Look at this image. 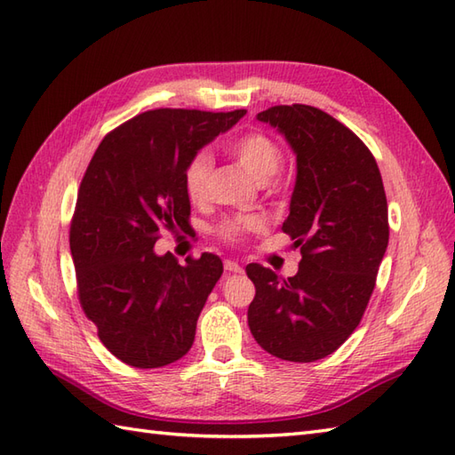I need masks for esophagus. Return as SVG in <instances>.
<instances>
[{
  "instance_id": "34e87169",
  "label": "esophagus",
  "mask_w": 455,
  "mask_h": 455,
  "mask_svg": "<svg viewBox=\"0 0 455 455\" xmlns=\"http://www.w3.org/2000/svg\"><path fill=\"white\" fill-rule=\"evenodd\" d=\"M224 268H226L228 272H241V267L237 265L235 260H226V262H224Z\"/></svg>"
}]
</instances>
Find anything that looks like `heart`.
<instances>
[{
	"label": "heart",
	"mask_w": 455,
	"mask_h": 455,
	"mask_svg": "<svg viewBox=\"0 0 455 455\" xmlns=\"http://www.w3.org/2000/svg\"><path fill=\"white\" fill-rule=\"evenodd\" d=\"M226 149L259 183H267V180L275 177L282 165V159H284L280 146L265 132H247L243 136L234 138L231 142H228ZM212 169H214V159H212L208 151H198V154L188 159L185 167L187 195L196 204L208 198ZM260 226V216H235L221 221L216 228V235L221 241H226V243L235 245L247 234L259 229Z\"/></svg>",
	"instance_id": "heart-1"
}]
</instances>
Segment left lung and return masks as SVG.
<instances>
[{"instance_id": "obj_1", "label": "left lung", "mask_w": 455, "mask_h": 455, "mask_svg": "<svg viewBox=\"0 0 455 455\" xmlns=\"http://www.w3.org/2000/svg\"><path fill=\"white\" fill-rule=\"evenodd\" d=\"M257 118L296 151L298 179L282 231L301 260L290 278L247 265L257 290L249 329L272 356L315 362L355 332L368 307L389 241L386 190L368 146L325 110L276 105Z\"/></svg>"}]
</instances>
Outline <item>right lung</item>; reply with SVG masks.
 Listing matches in <instances>:
<instances>
[{"mask_svg": "<svg viewBox=\"0 0 455 455\" xmlns=\"http://www.w3.org/2000/svg\"><path fill=\"white\" fill-rule=\"evenodd\" d=\"M245 113L146 110L110 130L89 161L69 226L77 298L100 342L128 366H167L193 347L224 265L204 253L183 267L154 245L188 226V159Z\"/></svg>", "mask_w": 455, "mask_h": 455, "instance_id": "right-lung-1", "label": "right lung"}]
</instances>
